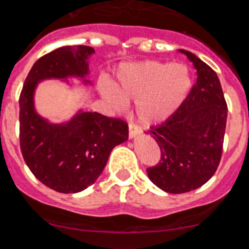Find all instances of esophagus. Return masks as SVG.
I'll return each instance as SVG.
<instances>
[{"label": "esophagus", "mask_w": 249, "mask_h": 249, "mask_svg": "<svg viewBox=\"0 0 249 249\" xmlns=\"http://www.w3.org/2000/svg\"><path fill=\"white\" fill-rule=\"evenodd\" d=\"M141 127L139 125L134 124V123H129V136L130 138H135L136 135H140L141 134Z\"/></svg>", "instance_id": "obj_1"}]
</instances>
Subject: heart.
Segmentation results:
<instances>
[{
  "label": "heart",
  "instance_id": "1",
  "mask_svg": "<svg viewBox=\"0 0 249 249\" xmlns=\"http://www.w3.org/2000/svg\"><path fill=\"white\" fill-rule=\"evenodd\" d=\"M191 87L187 67L158 60L123 67L118 74V89L107 80L100 83V90L115 108L124 107V97L136 100L138 119L146 125L159 124L174 115Z\"/></svg>",
  "mask_w": 249,
  "mask_h": 249
}]
</instances>
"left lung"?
I'll return each mask as SVG.
<instances>
[{
	"label": "left lung",
	"mask_w": 249,
	"mask_h": 249,
	"mask_svg": "<svg viewBox=\"0 0 249 249\" xmlns=\"http://www.w3.org/2000/svg\"><path fill=\"white\" fill-rule=\"evenodd\" d=\"M181 52L194 63L196 82L178 110L149 130L161 159L146 172L169 194L196 190L213 176L222 156L228 110L216 71L194 53Z\"/></svg>",
	"instance_id": "left-lung-1"
}]
</instances>
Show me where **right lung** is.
Wrapping results in <instances>:
<instances>
[{
  "instance_id": "add662e5",
  "label": "right lung",
  "mask_w": 249,
  "mask_h": 249,
  "mask_svg": "<svg viewBox=\"0 0 249 249\" xmlns=\"http://www.w3.org/2000/svg\"><path fill=\"white\" fill-rule=\"evenodd\" d=\"M89 46H67L33 64L19 95V146L27 166L43 185L62 194L83 191L95 182L111 150L127 139V123L99 113H80L68 124H48L33 109V91L46 78L88 73Z\"/></svg>"
}]
</instances>
